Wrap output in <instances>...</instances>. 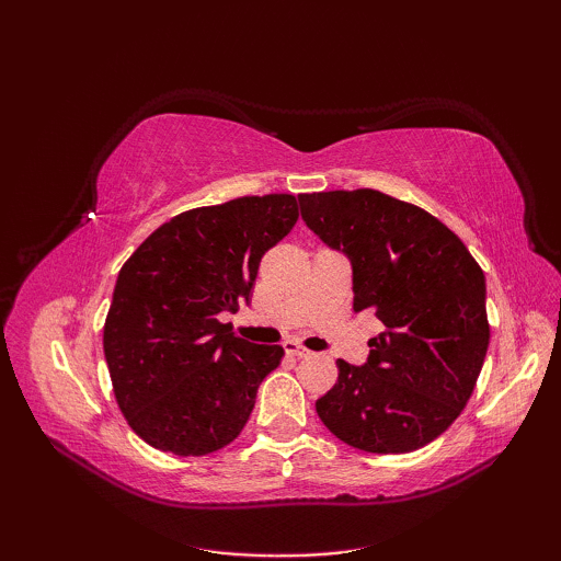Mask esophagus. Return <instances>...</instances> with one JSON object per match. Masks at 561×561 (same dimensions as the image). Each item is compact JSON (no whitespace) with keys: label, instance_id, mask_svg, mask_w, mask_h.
Here are the masks:
<instances>
[{"label":"esophagus","instance_id":"1","mask_svg":"<svg viewBox=\"0 0 561 561\" xmlns=\"http://www.w3.org/2000/svg\"><path fill=\"white\" fill-rule=\"evenodd\" d=\"M282 347H284V352H287V354L299 356V359H306V356H311V352H308L306 347H301V344L294 342V340H287V342L282 344Z\"/></svg>","mask_w":561,"mask_h":561}]
</instances>
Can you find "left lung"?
I'll return each instance as SVG.
<instances>
[{"instance_id": "8db88e82", "label": "left lung", "mask_w": 561, "mask_h": 561, "mask_svg": "<svg viewBox=\"0 0 561 561\" xmlns=\"http://www.w3.org/2000/svg\"><path fill=\"white\" fill-rule=\"evenodd\" d=\"M299 202L308 229L347 255L354 311L383 328L362 366L337 359V383L318 398V416L366 453L432 444L470 400L490 347L484 272L448 226L378 190Z\"/></svg>"}]
</instances>
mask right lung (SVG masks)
<instances>
[{"label":"right lung","instance_id":"right-lung-1","mask_svg":"<svg viewBox=\"0 0 561 561\" xmlns=\"http://www.w3.org/2000/svg\"><path fill=\"white\" fill-rule=\"evenodd\" d=\"M296 219L294 195L197 207L159 226L123 265L103 352L115 400L149 446L207 456L243 432L284 350L236 337L219 313L250 301L260 257Z\"/></svg>","mask_w":561,"mask_h":561}]
</instances>
